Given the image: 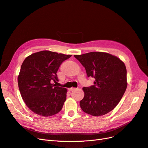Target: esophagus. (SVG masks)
<instances>
[{
    "mask_svg": "<svg viewBox=\"0 0 148 148\" xmlns=\"http://www.w3.org/2000/svg\"><path fill=\"white\" fill-rule=\"evenodd\" d=\"M75 89H76L75 88H70L69 89V90H75Z\"/></svg>",
    "mask_w": 148,
    "mask_h": 148,
    "instance_id": "esophagus-1",
    "label": "esophagus"
}]
</instances>
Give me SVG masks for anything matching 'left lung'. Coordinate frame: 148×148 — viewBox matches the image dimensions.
I'll return each mask as SVG.
<instances>
[{
	"label": "left lung",
	"mask_w": 148,
	"mask_h": 148,
	"mask_svg": "<svg viewBox=\"0 0 148 148\" xmlns=\"http://www.w3.org/2000/svg\"><path fill=\"white\" fill-rule=\"evenodd\" d=\"M85 68L88 77L95 78L94 85L84 87L80 107L94 116L105 115L119 103L127 88V70L120 59L109 53L90 52L74 55Z\"/></svg>",
	"instance_id": "obj_1"
}]
</instances>
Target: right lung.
<instances>
[{"instance_id":"right-lung-1","label":"right lung","mask_w":148,"mask_h":148,"mask_svg":"<svg viewBox=\"0 0 148 148\" xmlns=\"http://www.w3.org/2000/svg\"><path fill=\"white\" fill-rule=\"evenodd\" d=\"M72 55L42 51L25 59L18 77V87L28 108L42 116H51L62 110L67 90L53 84L57 72Z\"/></svg>"}]
</instances>
